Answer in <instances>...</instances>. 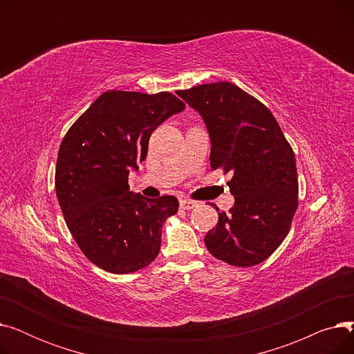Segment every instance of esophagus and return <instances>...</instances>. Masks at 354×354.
Listing matches in <instances>:
<instances>
[{
	"label": "esophagus",
	"mask_w": 354,
	"mask_h": 354,
	"mask_svg": "<svg viewBox=\"0 0 354 354\" xmlns=\"http://www.w3.org/2000/svg\"><path fill=\"white\" fill-rule=\"evenodd\" d=\"M196 205H198V203L195 201H191V199H180L179 201V207L182 209H194Z\"/></svg>",
	"instance_id": "34e87169"
}]
</instances>
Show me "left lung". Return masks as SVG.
Segmentation results:
<instances>
[{
  "instance_id": "8db88e82",
  "label": "left lung",
  "mask_w": 354,
  "mask_h": 354,
  "mask_svg": "<svg viewBox=\"0 0 354 354\" xmlns=\"http://www.w3.org/2000/svg\"><path fill=\"white\" fill-rule=\"evenodd\" d=\"M205 120L211 167L231 174L230 212L205 235L208 251L235 267H252L280 247L299 207L292 147L267 106L228 82L178 90ZM218 211V208H216Z\"/></svg>"
}]
</instances>
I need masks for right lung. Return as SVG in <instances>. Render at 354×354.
I'll list each match as a JSON object with an SVG mask.
<instances>
[{
	"label": "right lung",
	"instance_id": "1",
	"mask_svg": "<svg viewBox=\"0 0 354 354\" xmlns=\"http://www.w3.org/2000/svg\"><path fill=\"white\" fill-rule=\"evenodd\" d=\"M185 109L172 93L104 91L71 124L55 165V194L68 231L99 268L130 274L160 250L162 225L178 212L175 196L129 191V172L147 155L153 130Z\"/></svg>",
	"mask_w": 354,
	"mask_h": 354
}]
</instances>
